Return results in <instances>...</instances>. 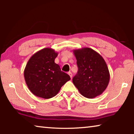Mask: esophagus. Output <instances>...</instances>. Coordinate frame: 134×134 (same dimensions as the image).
I'll list each match as a JSON object with an SVG mask.
<instances>
[{
    "label": "esophagus",
    "mask_w": 134,
    "mask_h": 134,
    "mask_svg": "<svg viewBox=\"0 0 134 134\" xmlns=\"http://www.w3.org/2000/svg\"><path fill=\"white\" fill-rule=\"evenodd\" d=\"M68 74H69V75L70 76V77H71V79H72V73H71V72H70V71H69V72H68Z\"/></svg>",
    "instance_id": "obj_1"
}]
</instances>
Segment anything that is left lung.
I'll return each instance as SVG.
<instances>
[{"label": "left lung", "instance_id": "left-lung-1", "mask_svg": "<svg viewBox=\"0 0 134 134\" xmlns=\"http://www.w3.org/2000/svg\"><path fill=\"white\" fill-rule=\"evenodd\" d=\"M78 72L72 82L80 94L89 99L103 93L110 80V73L105 60L96 51L87 47L73 50Z\"/></svg>", "mask_w": 134, "mask_h": 134}]
</instances>
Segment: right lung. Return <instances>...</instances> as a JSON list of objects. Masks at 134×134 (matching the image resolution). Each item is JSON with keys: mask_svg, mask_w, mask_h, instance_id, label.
I'll return each mask as SVG.
<instances>
[{"mask_svg": "<svg viewBox=\"0 0 134 134\" xmlns=\"http://www.w3.org/2000/svg\"><path fill=\"white\" fill-rule=\"evenodd\" d=\"M58 53L45 48L31 57L24 70V78L29 90L37 97L50 99L57 94L70 77L61 71L54 62Z\"/></svg>", "mask_w": 134, "mask_h": 134, "instance_id": "add662e5", "label": "right lung"}]
</instances>
